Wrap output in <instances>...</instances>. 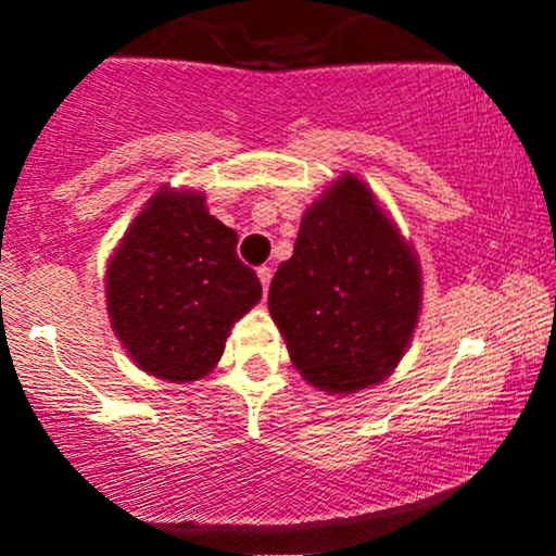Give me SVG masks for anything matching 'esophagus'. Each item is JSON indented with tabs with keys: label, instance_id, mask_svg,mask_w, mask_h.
<instances>
[{
	"label": "esophagus",
	"instance_id": "1",
	"mask_svg": "<svg viewBox=\"0 0 556 556\" xmlns=\"http://www.w3.org/2000/svg\"><path fill=\"white\" fill-rule=\"evenodd\" d=\"M258 279H261V287H264V292L269 290V285H271V269H269V266H258Z\"/></svg>",
	"mask_w": 556,
	"mask_h": 556
}]
</instances>
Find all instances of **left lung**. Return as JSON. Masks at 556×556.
<instances>
[{
  "instance_id": "1",
  "label": "left lung",
  "mask_w": 556,
  "mask_h": 556,
  "mask_svg": "<svg viewBox=\"0 0 556 556\" xmlns=\"http://www.w3.org/2000/svg\"><path fill=\"white\" fill-rule=\"evenodd\" d=\"M269 311L292 366L324 392L379 384L405 355L418 324L420 266L355 175L344 172L305 212L292 258L271 279Z\"/></svg>"
}]
</instances>
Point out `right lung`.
<instances>
[{
	"label": "right lung",
	"instance_id": "right-lung-1",
	"mask_svg": "<svg viewBox=\"0 0 556 556\" xmlns=\"http://www.w3.org/2000/svg\"><path fill=\"white\" fill-rule=\"evenodd\" d=\"M238 235L206 195L162 188L136 216L106 269V311L138 368L167 381L203 379L229 329L261 300Z\"/></svg>",
	"mask_w": 556,
	"mask_h": 556
}]
</instances>
